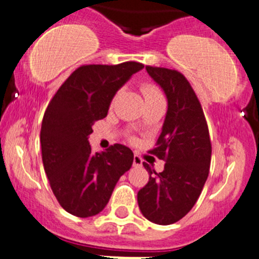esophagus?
Masks as SVG:
<instances>
[{"label":"esophagus","mask_w":259,"mask_h":259,"mask_svg":"<svg viewBox=\"0 0 259 259\" xmlns=\"http://www.w3.org/2000/svg\"><path fill=\"white\" fill-rule=\"evenodd\" d=\"M133 165H134V166H142L143 165V159L140 158L138 154H134V159H133Z\"/></svg>","instance_id":"esophagus-1"}]
</instances>
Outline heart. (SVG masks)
<instances>
[{
  "mask_svg": "<svg viewBox=\"0 0 259 259\" xmlns=\"http://www.w3.org/2000/svg\"><path fill=\"white\" fill-rule=\"evenodd\" d=\"M140 90H142L145 100L158 98V96H163L161 95L160 89H159L156 85H154L153 82H143L142 85H140Z\"/></svg>",
  "mask_w": 259,
  "mask_h": 259,
  "instance_id": "heart-1",
  "label": "heart"
}]
</instances>
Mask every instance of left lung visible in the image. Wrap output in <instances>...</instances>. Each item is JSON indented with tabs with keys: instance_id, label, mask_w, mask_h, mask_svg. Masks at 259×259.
Wrapping results in <instances>:
<instances>
[{
	"instance_id": "left-lung-1",
	"label": "left lung",
	"mask_w": 259,
	"mask_h": 259,
	"mask_svg": "<svg viewBox=\"0 0 259 259\" xmlns=\"http://www.w3.org/2000/svg\"><path fill=\"white\" fill-rule=\"evenodd\" d=\"M145 69L168 99L163 130L155 148L149 150L165 164L156 173L143 163L149 182L138 192V204L148 221L168 226L197 203L209 174L211 143L202 105L187 77L165 67Z\"/></svg>"
}]
</instances>
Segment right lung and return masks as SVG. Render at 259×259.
<instances>
[{
  "mask_svg": "<svg viewBox=\"0 0 259 259\" xmlns=\"http://www.w3.org/2000/svg\"><path fill=\"white\" fill-rule=\"evenodd\" d=\"M144 65H82L59 88L44 114L40 143L50 187L65 210L80 218L105 208L134 154L114 144L93 153L88 137L93 125L108 115L115 93Z\"/></svg>",
  "mask_w": 259,
  "mask_h": 259,
  "instance_id": "obj_1",
  "label": "right lung"
}]
</instances>
